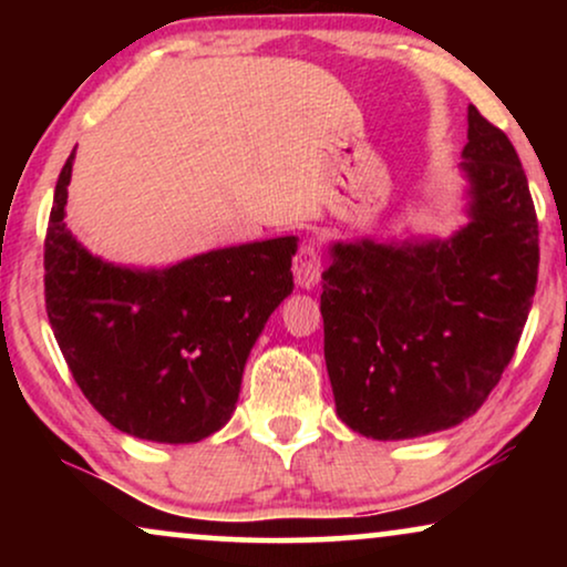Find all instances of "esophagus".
<instances>
[{"label":"esophagus","instance_id":"obj_1","mask_svg":"<svg viewBox=\"0 0 567 567\" xmlns=\"http://www.w3.org/2000/svg\"><path fill=\"white\" fill-rule=\"evenodd\" d=\"M322 276V258L315 245H301L299 252L293 255V281L301 289H315Z\"/></svg>","mask_w":567,"mask_h":567}]
</instances>
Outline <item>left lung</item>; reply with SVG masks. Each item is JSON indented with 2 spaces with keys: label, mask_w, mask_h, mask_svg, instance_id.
Here are the masks:
<instances>
[{
  "label": "left lung",
  "mask_w": 567,
  "mask_h": 567,
  "mask_svg": "<svg viewBox=\"0 0 567 567\" xmlns=\"http://www.w3.org/2000/svg\"><path fill=\"white\" fill-rule=\"evenodd\" d=\"M467 224L449 239L330 245L324 363L338 417L402 441L475 415L514 359L532 309L539 227L514 144L467 107Z\"/></svg>",
  "instance_id": "obj_1"
}]
</instances>
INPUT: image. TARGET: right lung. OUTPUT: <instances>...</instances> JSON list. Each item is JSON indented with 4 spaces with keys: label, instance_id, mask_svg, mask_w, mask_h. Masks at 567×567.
Here are the masks:
<instances>
[{
    "label": "right lung",
    "instance_id": "right-lung-1",
    "mask_svg": "<svg viewBox=\"0 0 567 567\" xmlns=\"http://www.w3.org/2000/svg\"><path fill=\"white\" fill-rule=\"evenodd\" d=\"M74 152L45 231L53 336L107 423L157 444H196L235 413L247 355L293 289L297 237L221 247L167 268L115 266L66 229Z\"/></svg>",
    "mask_w": 567,
    "mask_h": 567
}]
</instances>
